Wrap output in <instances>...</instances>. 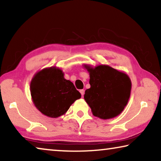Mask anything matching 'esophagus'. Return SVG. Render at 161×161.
I'll use <instances>...</instances> for the list:
<instances>
[{"instance_id": "obj_1", "label": "esophagus", "mask_w": 161, "mask_h": 161, "mask_svg": "<svg viewBox=\"0 0 161 161\" xmlns=\"http://www.w3.org/2000/svg\"><path fill=\"white\" fill-rule=\"evenodd\" d=\"M80 92V93L81 94V97H83L84 94V89H81Z\"/></svg>"}]
</instances>
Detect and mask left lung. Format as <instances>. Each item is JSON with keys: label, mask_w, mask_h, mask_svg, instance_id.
Segmentation results:
<instances>
[{"label": "left lung", "mask_w": 161, "mask_h": 161, "mask_svg": "<svg viewBox=\"0 0 161 161\" xmlns=\"http://www.w3.org/2000/svg\"><path fill=\"white\" fill-rule=\"evenodd\" d=\"M85 67L90 75L91 87L85 91L84 100L93 115L102 119L121 114L129 101L131 82L128 75L107 65Z\"/></svg>", "instance_id": "obj_1"}]
</instances>
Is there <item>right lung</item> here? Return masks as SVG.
Wrapping results in <instances>:
<instances>
[{
    "mask_svg": "<svg viewBox=\"0 0 161 161\" xmlns=\"http://www.w3.org/2000/svg\"><path fill=\"white\" fill-rule=\"evenodd\" d=\"M31 94L35 107L52 118L64 114L81 94L62 70L50 67L37 72L32 80Z\"/></svg>",
    "mask_w": 161,
    "mask_h": 161,
    "instance_id": "right-lung-1",
    "label": "right lung"
}]
</instances>
